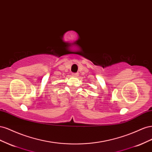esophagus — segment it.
<instances>
[{"instance_id":"34e87169","label":"esophagus","mask_w":152,"mask_h":152,"mask_svg":"<svg viewBox=\"0 0 152 152\" xmlns=\"http://www.w3.org/2000/svg\"><path fill=\"white\" fill-rule=\"evenodd\" d=\"M72 76L73 77H77L78 76V73H72Z\"/></svg>"}]
</instances>
